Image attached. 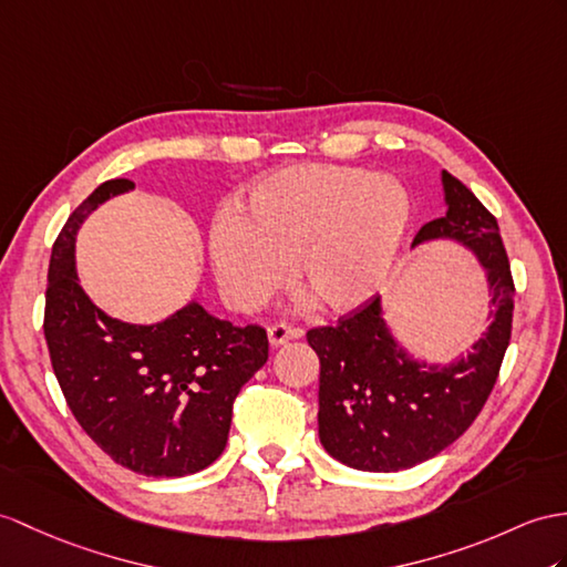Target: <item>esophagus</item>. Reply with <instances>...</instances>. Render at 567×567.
<instances>
[{"label":"esophagus","mask_w":567,"mask_h":567,"mask_svg":"<svg viewBox=\"0 0 567 567\" xmlns=\"http://www.w3.org/2000/svg\"><path fill=\"white\" fill-rule=\"evenodd\" d=\"M267 334H269L271 347H281V343H286V341L298 339L302 334V329L300 327H291V324H286V322H276V324H271L267 329Z\"/></svg>","instance_id":"34e87169"}]
</instances>
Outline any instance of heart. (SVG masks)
<instances>
[{
    "instance_id": "obj_1",
    "label": "heart",
    "mask_w": 567,
    "mask_h": 567,
    "mask_svg": "<svg viewBox=\"0 0 567 567\" xmlns=\"http://www.w3.org/2000/svg\"><path fill=\"white\" fill-rule=\"evenodd\" d=\"M411 204L388 175L349 165H291L247 189L236 214L209 230L220 296L257 310L286 284L324 312H349L378 293L402 247Z\"/></svg>"
}]
</instances>
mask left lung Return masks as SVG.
I'll return each mask as SVG.
<instances>
[{
    "mask_svg": "<svg viewBox=\"0 0 567 567\" xmlns=\"http://www.w3.org/2000/svg\"><path fill=\"white\" fill-rule=\"evenodd\" d=\"M447 214L427 220L413 245L450 238L474 250L491 288V324L474 351L447 368L396 349L380 298L308 331L320 358V440L331 457L361 472L411 468L450 447L491 396L513 334L515 281L495 216L443 171Z\"/></svg>",
    "mask_w": 567,
    "mask_h": 567,
    "instance_id": "left-lung-1",
    "label": "left lung"
}]
</instances>
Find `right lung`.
Wrapping results in <instances>:
<instances>
[{"label": "right lung", "instance_id": "1", "mask_svg": "<svg viewBox=\"0 0 567 567\" xmlns=\"http://www.w3.org/2000/svg\"><path fill=\"white\" fill-rule=\"evenodd\" d=\"M132 187L107 179L66 218L48 269L45 341L66 404L95 445L136 474L187 476L224 452L233 402L267 363L269 339L259 324L216 320L197 302L151 327L93 306L76 279L74 236L95 206Z\"/></svg>", "mask_w": 567, "mask_h": 567}]
</instances>
